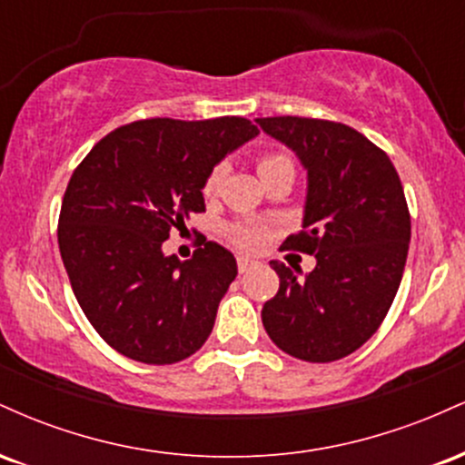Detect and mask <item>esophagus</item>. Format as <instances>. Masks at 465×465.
I'll return each instance as SVG.
<instances>
[{
    "instance_id": "esophagus-1",
    "label": "esophagus",
    "mask_w": 465,
    "mask_h": 465,
    "mask_svg": "<svg viewBox=\"0 0 465 465\" xmlns=\"http://www.w3.org/2000/svg\"><path fill=\"white\" fill-rule=\"evenodd\" d=\"M251 266H255V260L240 255V258H238V271H240V273H247Z\"/></svg>"
}]
</instances>
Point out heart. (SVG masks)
I'll return each mask as SVG.
<instances>
[{
  "label": "heart",
  "mask_w": 465,
  "mask_h": 465,
  "mask_svg": "<svg viewBox=\"0 0 465 465\" xmlns=\"http://www.w3.org/2000/svg\"><path fill=\"white\" fill-rule=\"evenodd\" d=\"M280 163H291V159L284 157V154H264V157L260 159V173H264V170L273 168V165H280ZM225 174H227L225 163L214 165V168L210 170V174L205 177V183H203V194L214 196L216 192L221 190V183L223 179H225ZM262 238H264L262 223L244 221L229 227V240H232L238 249H258L260 244H262Z\"/></svg>",
  "instance_id": "heart-1"
}]
</instances>
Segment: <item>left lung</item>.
<instances>
[{"label": "left lung", "mask_w": 465, "mask_h": 465, "mask_svg": "<svg viewBox=\"0 0 465 465\" xmlns=\"http://www.w3.org/2000/svg\"><path fill=\"white\" fill-rule=\"evenodd\" d=\"M255 122L306 170L303 232L286 244L317 260L303 277L271 262L280 291L262 308L264 330L295 359L339 361L376 332L398 292L411 242L402 183L391 159L350 126L291 115Z\"/></svg>", "instance_id": "obj_1"}]
</instances>
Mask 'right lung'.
Wrapping results in <instances>:
<instances>
[{
    "label": "right lung",
    "mask_w": 465,
    "mask_h": 465,
    "mask_svg": "<svg viewBox=\"0 0 465 465\" xmlns=\"http://www.w3.org/2000/svg\"><path fill=\"white\" fill-rule=\"evenodd\" d=\"M258 133L244 117H154L109 133L74 170L58 249L84 317L120 354L173 365L212 334L236 258L203 242L181 262L162 244L190 214L205 212L210 170Z\"/></svg>",
    "instance_id": "obj_1"
}]
</instances>
